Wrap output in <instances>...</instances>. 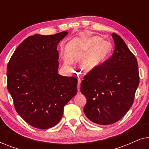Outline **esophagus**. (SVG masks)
Segmentation results:
<instances>
[{"mask_svg": "<svg viewBox=\"0 0 149 149\" xmlns=\"http://www.w3.org/2000/svg\"><path fill=\"white\" fill-rule=\"evenodd\" d=\"M81 80L80 79H78V84H77V90L79 91H80V86H81Z\"/></svg>", "mask_w": 149, "mask_h": 149, "instance_id": "34e87169", "label": "esophagus"}]
</instances>
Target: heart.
I'll list each match as a JSON object with an SVG mask.
<instances>
[{
    "instance_id": "heart-1",
    "label": "heart",
    "mask_w": 149,
    "mask_h": 149,
    "mask_svg": "<svg viewBox=\"0 0 149 149\" xmlns=\"http://www.w3.org/2000/svg\"><path fill=\"white\" fill-rule=\"evenodd\" d=\"M91 50L90 54L81 62V68L86 72H93L101 68L111 56V45L102 41L99 36H93L87 40L83 52L85 54Z\"/></svg>"
}]
</instances>
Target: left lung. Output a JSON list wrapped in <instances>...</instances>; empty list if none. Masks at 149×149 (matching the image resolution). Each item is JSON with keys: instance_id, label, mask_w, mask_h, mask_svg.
I'll return each instance as SVG.
<instances>
[{"instance_id": "obj_1", "label": "left lung", "mask_w": 149, "mask_h": 149, "mask_svg": "<svg viewBox=\"0 0 149 149\" xmlns=\"http://www.w3.org/2000/svg\"><path fill=\"white\" fill-rule=\"evenodd\" d=\"M115 50L107 62L85 75L81 91L87 99L83 111L88 119L100 125L119 121L133 104L139 85L136 57L118 34H112Z\"/></svg>"}]
</instances>
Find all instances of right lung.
<instances>
[{"instance_id": "add662e5", "label": "right lung", "mask_w": 149, "mask_h": 149, "mask_svg": "<svg viewBox=\"0 0 149 149\" xmlns=\"http://www.w3.org/2000/svg\"><path fill=\"white\" fill-rule=\"evenodd\" d=\"M67 34L64 31L28 36L8 63L7 89L15 111L38 129H49L58 124L64 106L77 92L76 77L58 74L57 46Z\"/></svg>"}]
</instances>
